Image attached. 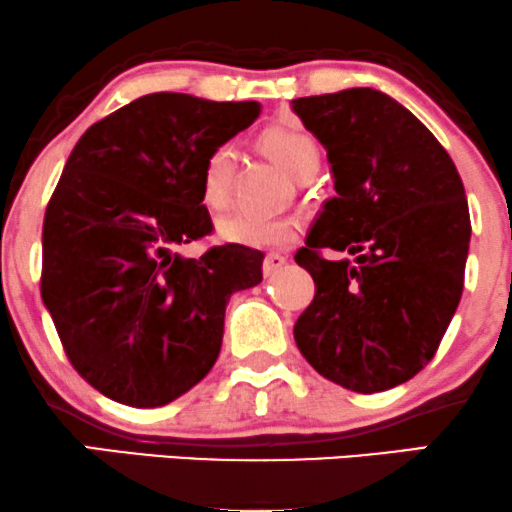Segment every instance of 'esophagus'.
Instances as JSON below:
<instances>
[{
    "mask_svg": "<svg viewBox=\"0 0 512 512\" xmlns=\"http://www.w3.org/2000/svg\"><path fill=\"white\" fill-rule=\"evenodd\" d=\"M284 264H286V257L281 255V252H269V255L264 257V262H262V269H264V274H267V276H272V274L279 272V269L284 267Z\"/></svg>",
    "mask_w": 512,
    "mask_h": 512,
    "instance_id": "esophagus-1",
    "label": "esophagus"
}]
</instances>
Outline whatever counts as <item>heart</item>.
Returning <instances> with one entry per match:
<instances>
[{
	"instance_id": "b5f03b06",
	"label": "heart",
	"mask_w": 512,
	"mask_h": 512,
	"mask_svg": "<svg viewBox=\"0 0 512 512\" xmlns=\"http://www.w3.org/2000/svg\"><path fill=\"white\" fill-rule=\"evenodd\" d=\"M264 149L274 156L289 173L298 175L310 166L320 163V149L305 132L286 127H272L262 137ZM238 166L236 142H221L209 151L199 173V187H202V202L211 211H223L233 202V178ZM301 221L291 214H255V211H236L219 221L216 231L219 238L233 245L245 248H274L286 245L298 236Z\"/></svg>"
}]
</instances>
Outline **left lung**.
Wrapping results in <instances>:
<instances>
[{"mask_svg":"<svg viewBox=\"0 0 512 512\" xmlns=\"http://www.w3.org/2000/svg\"><path fill=\"white\" fill-rule=\"evenodd\" d=\"M291 108L327 149L337 190L296 252L315 298L293 337L322 378L361 395L390 390L431 361L462 298L472 223L460 173L383 91L346 88ZM322 247L347 257L325 261Z\"/></svg>","mask_w":512,"mask_h":512,"instance_id":"1","label":"left lung"}]
</instances>
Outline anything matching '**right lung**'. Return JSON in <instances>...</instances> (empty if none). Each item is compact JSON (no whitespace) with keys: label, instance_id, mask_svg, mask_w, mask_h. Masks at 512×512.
Returning a JSON list of instances; mask_svg holds the SVG:
<instances>
[{"label":"right lung","instance_id":"1","mask_svg":"<svg viewBox=\"0 0 512 512\" xmlns=\"http://www.w3.org/2000/svg\"><path fill=\"white\" fill-rule=\"evenodd\" d=\"M262 105L149 93L84 132L43 223L40 296L88 385L129 407H163L209 373L228 298L262 281L260 250L216 245L202 204L204 158Z\"/></svg>","mask_w":512,"mask_h":512}]
</instances>
